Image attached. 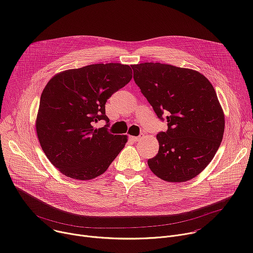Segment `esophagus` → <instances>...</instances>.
Returning a JSON list of instances; mask_svg holds the SVG:
<instances>
[{"label":"esophagus","mask_w":253,"mask_h":253,"mask_svg":"<svg viewBox=\"0 0 253 253\" xmlns=\"http://www.w3.org/2000/svg\"><path fill=\"white\" fill-rule=\"evenodd\" d=\"M131 139L133 140V141H141L142 139H143V135H140V136H137V137H135V136H132L131 137Z\"/></svg>","instance_id":"34e87169"}]
</instances>
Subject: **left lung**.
<instances>
[{"mask_svg":"<svg viewBox=\"0 0 253 253\" xmlns=\"http://www.w3.org/2000/svg\"><path fill=\"white\" fill-rule=\"evenodd\" d=\"M133 78L168 129L156 136L159 150L148 160L151 171L168 182L197 176L217 152L224 114L217 95L199 72L161 63L131 66Z\"/></svg>","mask_w":253,"mask_h":253,"instance_id":"left-lung-1","label":"left lung"}]
</instances>
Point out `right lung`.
I'll list each match as a JSON object with an SVG mask.
<instances>
[{
	"label": "right lung",
	"mask_w": 253,
	"mask_h": 253,
	"mask_svg": "<svg viewBox=\"0 0 253 253\" xmlns=\"http://www.w3.org/2000/svg\"><path fill=\"white\" fill-rule=\"evenodd\" d=\"M132 79L119 63L93 64L55 75L40 99L36 120L40 145L50 162L72 179L90 180L103 174L124 148L126 135L107 131L105 104Z\"/></svg>",
	"instance_id": "right-lung-1"
}]
</instances>
